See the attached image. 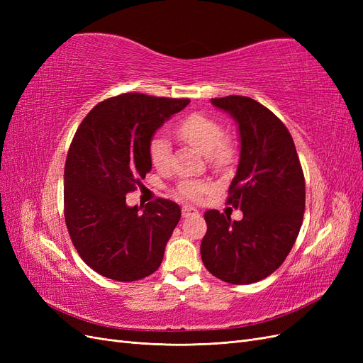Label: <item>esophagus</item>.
<instances>
[{"label": "esophagus", "mask_w": 363, "mask_h": 363, "mask_svg": "<svg viewBox=\"0 0 363 363\" xmlns=\"http://www.w3.org/2000/svg\"><path fill=\"white\" fill-rule=\"evenodd\" d=\"M182 215H183L184 218H189V216L199 215V211H196V208L192 207V206H183V207H182Z\"/></svg>", "instance_id": "esophagus-1"}]
</instances>
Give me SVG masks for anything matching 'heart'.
Masks as SVG:
<instances>
[{
  "instance_id": "1",
  "label": "heart",
  "mask_w": 363,
  "mask_h": 363,
  "mask_svg": "<svg viewBox=\"0 0 363 363\" xmlns=\"http://www.w3.org/2000/svg\"><path fill=\"white\" fill-rule=\"evenodd\" d=\"M175 135L183 142L195 147L206 155L213 167H225L233 159V147L224 139V128L216 119L203 113H191L179 121ZM148 155L151 164L159 172H168L171 167V147L167 136L156 135L150 140ZM208 192V184L200 180H182L177 184V194L188 200H200Z\"/></svg>"
}]
</instances>
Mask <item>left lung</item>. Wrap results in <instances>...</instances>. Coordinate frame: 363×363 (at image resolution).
Returning <instances> with one entry per match:
<instances>
[{
  "label": "left lung",
  "mask_w": 363,
  "mask_h": 363,
  "mask_svg": "<svg viewBox=\"0 0 363 363\" xmlns=\"http://www.w3.org/2000/svg\"><path fill=\"white\" fill-rule=\"evenodd\" d=\"M239 125L240 159L227 204L244 218L207 211L201 259L207 271L232 284L265 279L289 255L303 224L306 183L286 125L250 96L212 98Z\"/></svg>",
  "instance_id": "1"
}]
</instances>
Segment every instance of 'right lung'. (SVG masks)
I'll use <instances>...</instances> for the list:
<instances>
[{"label":"right lung","mask_w":363,"mask_h":363,"mask_svg":"<svg viewBox=\"0 0 363 363\" xmlns=\"http://www.w3.org/2000/svg\"><path fill=\"white\" fill-rule=\"evenodd\" d=\"M189 103L121 94L98 103L75 131L65 163V223L86 265L107 279L135 281L160 267L180 206L156 199L140 212L125 195L151 171L152 135Z\"/></svg>","instance_id":"obj_1"}]
</instances>
